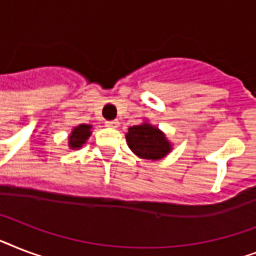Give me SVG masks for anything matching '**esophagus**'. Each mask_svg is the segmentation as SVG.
<instances>
[{"label":"esophagus","mask_w":256,"mask_h":256,"mask_svg":"<svg viewBox=\"0 0 256 256\" xmlns=\"http://www.w3.org/2000/svg\"><path fill=\"white\" fill-rule=\"evenodd\" d=\"M118 124H120V122H118V120H108V122H106V126H108V128H118Z\"/></svg>","instance_id":"esophagus-1"}]
</instances>
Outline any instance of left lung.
Here are the masks:
<instances>
[{"mask_svg":"<svg viewBox=\"0 0 256 256\" xmlns=\"http://www.w3.org/2000/svg\"><path fill=\"white\" fill-rule=\"evenodd\" d=\"M126 142L132 152L144 160H160L171 152V144L166 136L148 122L128 128Z\"/></svg>","mask_w":256,"mask_h":256,"instance_id":"obj_1","label":"left lung"}]
</instances>
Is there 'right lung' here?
<instances>
[{"mask_svg":"<svg viewBox=\"0 0 256 256\" xmlns=\"http://www.w3.org/2000/svg\"><path fill=\"white\" fill-rule=\"evenodd\" d=\"M90 136H92V124H80L74 128L69 136V148L73 150L81 148Z\"/></svg>","mask_w":256,"mask_h":256,"instance_id":"obj_1","label":"right lung"}]
</instances>
